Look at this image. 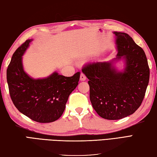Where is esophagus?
Instances as JSON below:
<instances>
[{
  "label": "esophagus",
  "mask_w": 157,
  "mask_h": 157,
  "mask_svg": "<svg viewBox=\"0 0 157 157\" xmlns=\"http://www.w3.org/2000/svg\"><path fill=\"white\" fill-rule=\"evenodd\" d=\"M86 80V76L84 75L83 73H81V76H80V81H84Z\"/></svg>",
  "instance_id": "34e87169"
}]
</instances>
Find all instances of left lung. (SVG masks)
<instances>
[{"label": "left lung", "instance_id": "8db88e82", "mask_svg": "<svg viewBox=\"0 0 157 157\" xmlns=\"http://www.w3.org/2000/svg\"><path fill=\"white\" fill-rule=\"evenodd\" d=\"M116 57L94 62L82 73L89 79L90 98L94 110L106 120H120L135 113L142 102L149 82L150 70L144 50L131 36L114 31ZM123 60V69L115 63Z\"/></svg>", "mask_w": 157, "mask_h": 157}]
</instances>
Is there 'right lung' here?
<instances>
[{"label":"right lung","mask_w":157,"mask_h":157,"mask_svg":"<svg viewBox=\"0 0 157 157\" xmlns=\"http://www.w3.org/2000/svg\"><path fill=\"white\" fill-rule=\"evenodd\" d=\"M32 41L26 40L11 57L7 70L10 96L20 113L35 122H52L63 114L70 94L78 84L80 72L70 77L54 72L46 78H32L22 63V56Z\"/></svg>","instance_id":"right-lung-1"}]
</instances>
